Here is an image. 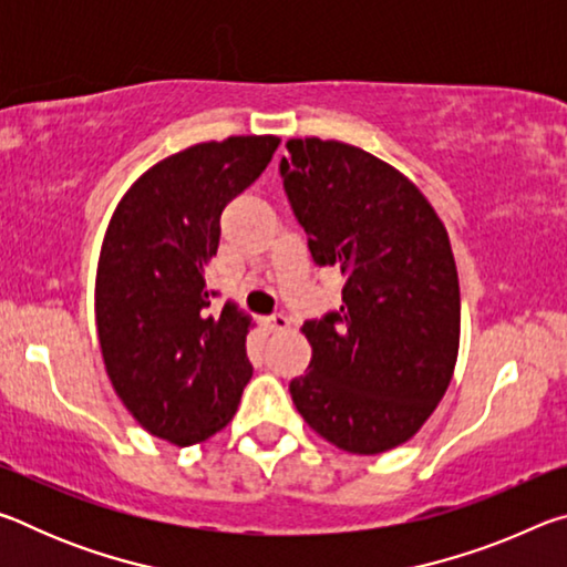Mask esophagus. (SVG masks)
<instances>
[{
	"label": "esophagus",
	"mask_w": 567,
	"mask_h": 567,
	"mask_svg": "<svg viewBox=\"0 0 567 567\" xmlns=\"http://www.w3.org/2000/svg\"><path fill=\"white\" fill-rule=\"evenodd\" d=\"M267 328H270V332H285L290 330V320L285 315H272V318H267Z\"/></svg>",
	"instance_id": "obj_1"
}]
</instances>
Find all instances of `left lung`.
Listing matches in <instances>:
<instances>
[{
  "instance_id": "8db88e82",
  "label": "left lung",
  "mask_w": 567,
  "mask_h": 567,
  "mask_svg": "<svg viewBox=\"0 0 567 567\" xmlns=\"http://www.w3.org/2000/svg\"><path fill=\"white\" fill-rule=\"evenodd\" d=\"M280 172L315 265L348 277L340 312L305 322L310 372L290 382L315 433L378 455L420 433L453 380L460 282L447 229L417 185L348 142H287Z\"/></svg>"
}]
</instances>
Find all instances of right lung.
Instances as JSON below:
<instances>
[{
	"label": "right lung",
	"mask_w": 567,
	"mask_h": 567,
	"mask_svg": "<svg viewBox=\"0 0 567 567\" xmlns=\"http://www.w3.org/2000/svg\"><path fill=\"white\" fill-rule=\"evenodd\" d=\"M280 137L235 134L175 152L132 182L102 239L94 320L104 370L130 415L177 447L235 417L252 378L237 307L209 312L219 215L270 165Z\"/></svg>",
	"instance_id": "1"
}]
</instances>
